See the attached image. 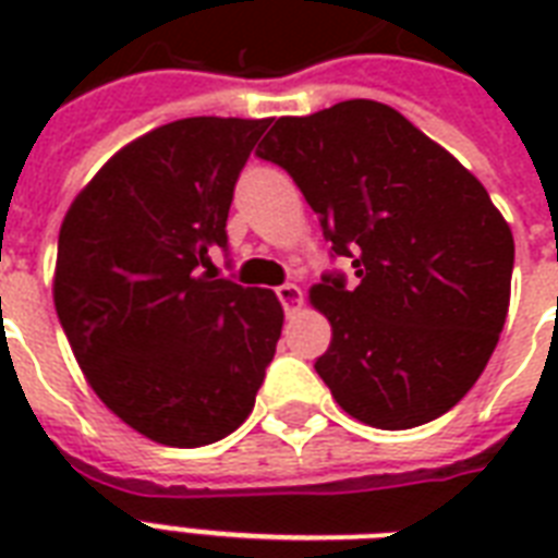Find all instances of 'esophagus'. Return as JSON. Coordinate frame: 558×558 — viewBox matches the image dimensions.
<instances>
[{
    "instance_id": "34e87169",
    "label": "esophagus",
    "mask_w": 558,
    "mask_h": 558,
    "mask_svg": "<svg viewBox=\"0 0 558 558\" xmlns=\"http://www.w3.org/2000/svg\"><path fill=\"white\" fill-rule=\"evenodd\" d=\"M275 295H278L280 306H283L287 313H292V310L301 306V301H304V295H301V289H298L295 283H283V287L275 289Z\"/></svg>"
}]
</instances>
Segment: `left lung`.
<instances>
[{"label": "left lung", "mask_w": 558, "mask_h": 558, "mask_svg": "<svg viewBox=\"0 0 558 558\" xmlns=\"http://www.w3.org/2000/svg\"><path fill=\"white\" fill-rule=\"evenodd\" d=\"M318 214L330 257L310 298L332 324L315 371L350 416L414 428L484 373L510 306V226L454 156L376 100L278 118L257 147Z\"/></svg>", "instance_id": "left-lung-1"}]
</instances>
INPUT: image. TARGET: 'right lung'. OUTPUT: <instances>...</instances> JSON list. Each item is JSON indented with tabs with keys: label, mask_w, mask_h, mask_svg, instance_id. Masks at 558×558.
<instances>
[{
	"label": "right lung",
	"mask_w": 558,
	"mask_h": 558,
	"mask_svg": "<svg viewBox=\"0 0 558 558\" xmlns=\"http://www.w3.org/2000/svg\"><path fill=\"white\" fill-rule=\"evenodd\" d=\"M269 118H182L100 168L57 240L54 306L112 414L165 446L222 440L252 414L283 310L219 278L228 208Z\"/></svg>",
	"instance_id": "1"
}]
</instances>
